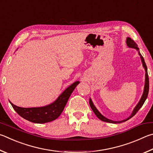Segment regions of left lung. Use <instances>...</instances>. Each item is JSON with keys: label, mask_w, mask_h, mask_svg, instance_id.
I'll return each mask as SVG.
<instances>
[{"label": "left lung", "mask_w": 153, "mask_h": 153, "mask_svg": "<svg viewBox=\"0 0 153 153\" xmlns=\"http://www.w3.org/2000/svg\"><path fill=\"white\" fill-rule=\"evenodd\" d=\"M126 44L127 45L129 48H135L136 50L138 51V54L140 55V58H141V60H142V63H143V66L145 69V84H144V92H143V96H142V97L140 99V101H139L138 103L136 105V106L135 107V108L134 109V110L132 111V114L130 115V116L128 117L127 119L124 120H122V121H113V120H109L108 118H106L105 117H104L103 115H101L100 114V112L99 111L97 108H95V106L93 105V101L92 100L89 99V104H90V106L92 110L94 112L95 114L96 115V116H97L99 119L101 120V121H103V122H109V123H113V124H120V123H122V122H124L126 121H127L129 119H130L131 117H132L134 115L137 113L139 109H140V108L143 105V104L144 103V101H146L147 97H148V94H149V75H148V72H147V66L146 65V63L145 62H144V58L143 57V56L141 55V53L139 52V48H138V45L137 44H136V42H134V40H132V39L130 38V37H127L126 39Z\"/></svg>", "instance_id": "left-lung-1"}]
</instances>
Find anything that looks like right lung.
<instances>
[{
  "instance_id": "right-lung-1",
  "label": "right lung",
  "mask_w": 153,
  "mask_h": 153,
  "mask_svg": "<svg viewBox=\"0 0 153 153\" xmlns=\"http://www.w3.org/2000/svg\"><path fill=\"white\" fill-rule=\"evenodd\" d=\"M79 82V81L74 82L73 84L65 89L54 102L46 106L40 107V108H25L15 105L10 101V103L13 109L20 116L29 122L37 123V124H44V123L52 122L60 116L70 96Z\"/></svg>"
}]
</instances>
